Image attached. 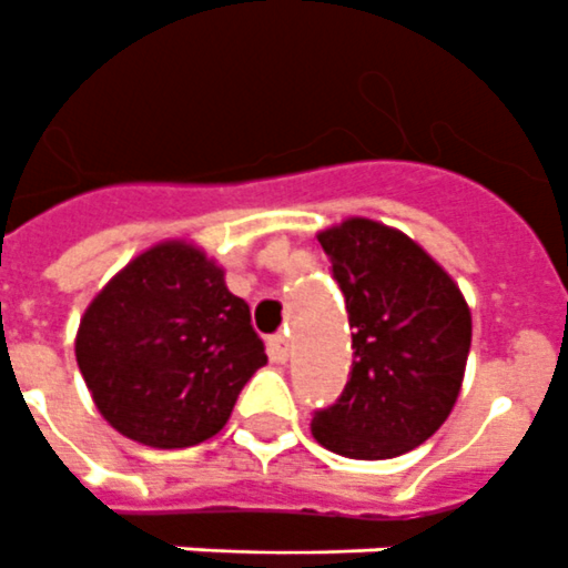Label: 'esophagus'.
I'll use <instances>...</instances> for the list:
<instances>
[{"instance_id":"1","label":"esophagus","mask_w":568,"mask_h":568,"mask_svg":"<svg viewBox=\"0 0 568 568\" xmlns=\"http://www.w3.org/2000/svg\"><path fill=\"white\" fill-rule=\"evenodd\" d=\"M270 348H272V357L278 363H284L290 357V337L287 334H275V337L270 339Z\"/></svg>"}]
</instances>
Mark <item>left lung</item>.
<instances>
[{
	"label": "left lung",
	"instance_id": "8db88e82",
	"mask_svg": "<svg viewBox=\"0 0 568 568\" xmlns=\"http://www.w3.org/2000/svg\"><path fill=\"white\" fill-rule=\"evenodd\" d=\"M320 243L346 296L355 361L337 405L313 416V439L352 460L405 455L460 396L469 305L419 243L384 222L352 216L320 231Z\"/></svg>",
	"mask_w": 568,
	"mask_h": 568
}]
</instances>
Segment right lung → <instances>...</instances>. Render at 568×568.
Masks as SVG:
<instances>
[{"label":"right lung","instance_id":"add662e5","mask_svg":"<svg viewBox=\"0 0 568 568\" xmlns=\"http://www.w3.org/2000/svg\"><path fill=\"white\" fill-rule=\"evenodd\" d=\"M75 361L122 437L187 448L225 428L266 352L220 263L187 240H166L99 290L81 316Z\"/></svg>","mask_w":568,"mask_h":568}]
</instances>
